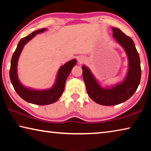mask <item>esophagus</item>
<instances>
[{"mask_svg":"<svg viewBox=\"0 0 151 151\" xmlns=\"http://www.w3.org/2000/svg\"><path fill=\"white\" fill-rule=\"evenodd\" d=\"M84 58L83 57H79L78 58V62H80V63H83V61H84Z\"/></svg>","mask_w":151,"mask_h":151,"instance_id":"esophagus-1","label":"esophagus"}]
</instances>
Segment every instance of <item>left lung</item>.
<instances>
[{
	"label": "left lung",
	"instance_id": "obj_1",
	"mask_svg": "<svg viewBox=\"0 0 151 151\" xmlns=\"http://www.w3.org/2000/svg\"><path fill=\"white\" fill-rule=\"evenodd\" d=\"M112 29L113 37L123 47L129 58V70L124 81L111 88H104L98 83L89 68L82 66L88 96L95 103L104 106L116 105L131 98L139 85L141 76L140 58L133 40L119 29Z\"/></svg>",
	"mask_w": 151,
	"mask_h": 151
}]
</instances>
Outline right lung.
<instances>
[{
	"instance_id": "add662e5",
	"label": "right lung",
	"mask_w": 151,
	"mask_h": 151,
	"mask_svg": "<svg viewBox=\"0 0 151 151\" xmlns=\"http://www.w3.org/2000/svg\"><path fill=\"white\" fill-rule=\"evenodd\" d=\"M45 30H46V29L36 30L20 40L16 50L12 55L10 68V78L17 93L28 103L37 105L50 104L58 100L65 89L66 78L69 75L74 66L76 64V60L73 59L61 66L58 72L55 85L50 89L44 91L33 90L25 87L20 83L17 75V63L20 53L23 49L24 46L28 42L30 41L36 35L44 32Z\"/></svg>"
}]
</instances>
